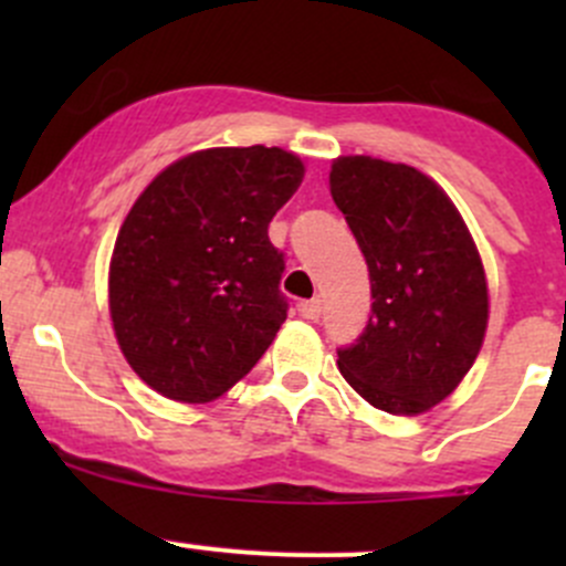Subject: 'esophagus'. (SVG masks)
Returning a JSON list of instances; mask_svg holds the SVG:
<instances>
[{
    "mask_svg": "<svg viewBox=\"0 0 566 566\" xmlns=\"http://www.w3.org/2000/svg\"><path fill=\"white\" fill-rule=\"evenodd\" d=\"M298 315L306 317V319H317L319 315H323V301H319V298L301 301V304H298Z\"/></svg>",
    "mask_w": 566,
    "mask_h": 566,
    "instance_id": "obj_1",
    "label": "esophagus"
}]
</instances>
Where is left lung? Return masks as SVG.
Listing matches in <instances>:
<instances>
[{
	"label": "left lung",
	"instance_id": "8db88e82",
	"mask_svg": "<svg viewBox=\"0 0 566 566\" xmlns=\"http://www.w3.org/2000/svg\"><path fill=\"white\" fill-rule=\"evenodd\" d=\"M328 182L373 284V315L336 350L339 373L386 413H424L458 389L482 347V256L452 199L408 164L342 156Z\"/></svg>",
	"mask_w": 566,
	"mask_h": 566
}]
</instances>
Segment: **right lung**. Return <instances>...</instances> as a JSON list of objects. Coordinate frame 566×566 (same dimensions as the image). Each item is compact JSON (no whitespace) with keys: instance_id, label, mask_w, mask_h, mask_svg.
<instances>
[{"instance_id":"obj_1","label":"right lung","mask_w":566,"mask_h":566,"mask_svg":"<svg viewBox=\"0 0 566 566\" xmlns=\"http://www.w3.org/2000/svg\"><path fill=\"white\" fill-rule=\"evenodd\" d=\"M304 164L282 147H210L164 169L119 227L108 312L125 361L177 402H210L287 319L284 254L268 238Z\"/></svg>"}]
</instances>
